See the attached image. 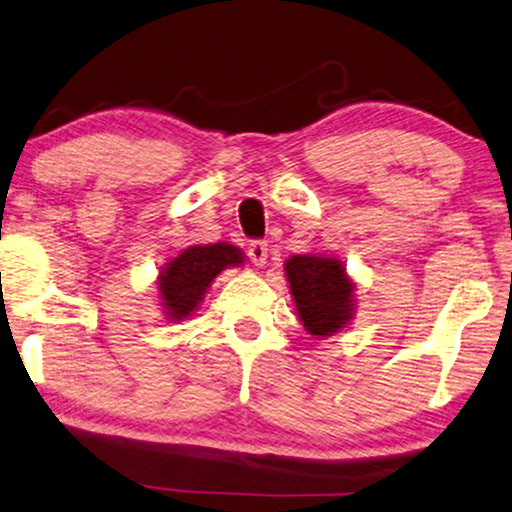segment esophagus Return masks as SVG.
Instances as JSON below:
<instances>
[{
    "mask_svg": "<svg viewBox=\"0 0 512 512\" xmlns=\"http://www.w3.org/2000/svg\"><path fill=\"white\" fill-rule=\"evenodd\" d=\"M247 254H249L251 263H254L256 268H263V265L268 263V244L258 242V240L251 242L249 249H247Z\"/></svg>",
    "mask_w": 512,
    "mask_h": 512,
    "instance_id": "esophagus-1",
    "label": "esophagus"
}]
</instances>
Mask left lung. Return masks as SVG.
I'll return each instance as SVG.
<instances>
[{
	"label": "left lung",
	"mask_w": 512,
	"mask_h": 512,
	"mask_svg": "<svg viewBox=\"0 0 512 512\" xmlns=\"http://www.w3.org/2000/svg\"><path fill=\"white\" fill-rule=\"evenodd\" d=\"M296 312L314 338L340 333L356 312V284L335 256L298 254L284 263Z\"/></svg>",
	"instance_id": "8db88e82"
}]
</instances>
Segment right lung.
<instances>
[{"instance_id":"obj_1","label":"right lung","mask_w":512,"mask_h":512,"mask_svg":"<svg viewBox=\"0 0 512 512\" xmlns=\"http://www.w3.org/2000/svg\"><path fill=\"white\" fill-rule=\"evenodd\" d=\"M244 263L242 249L228 242L193 244L165 263L158 275V300L165 317L184 321L198 310L205 293L226 268Z\"/></svg>"}]
</instances>
